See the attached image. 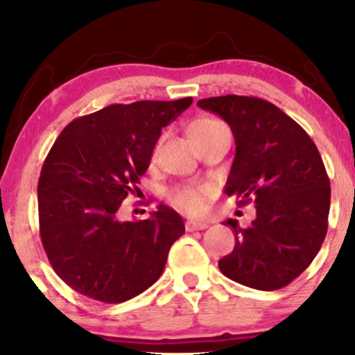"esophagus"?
Here are the masks:
<instances>
[{"mask_svg":"<svg viewBox=\"0 0 355 355\" xmlns=\"http://www.w3.org/2000/svg\"><path fill=\"white\" fill-rule=\"evenodd\" d=\"M185 227H187V230H189V232L205 230L207 227H209V223H207V222H198V220H187Z\"/></svg>","mask_w":355,"mask_h":355,"instance_id":"34e87169","label":"esophagus"}]
</instances>
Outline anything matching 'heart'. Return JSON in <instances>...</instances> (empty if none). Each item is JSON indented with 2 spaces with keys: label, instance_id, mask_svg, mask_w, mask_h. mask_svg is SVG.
Wrapping results in <instances>:
<instances>
[{
  "label": "heart",
  "instance_id": "obj_1",
  "mask_svg": "<svg viewBox=\"0 0 355 355\" xmlns=\"http://www.w3.org/2000/svg\"><path fill=\"white\" fill-rule=\"evenodd\" d=\"M217 125H220V121L214 120V118H197L189 125V137L191 138L197 133L207 132ZM211 193H214V190L209 185H185L173 190L172 202L182 210L190 211V214H203L209 207Z\"/></svg>",
  "mask_w": 355,
  "mask_h": 355
}]
</instances>
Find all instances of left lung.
Listing matches in <instances>:
<instances>
[{
    "instance_id": "1",
    "label": "left lung",
    "mask_w": 355,
    "mask_h": 355,
    "mask_svg": "<svg viewBox=\"0 0 355 355\" xmlns=\"http://www.w3.org/2000/svg\"><path fill=\"white\" fill-rule=\"evenodd\" d=\"M198 107L217 113L235 138V158L225 183L240 205L255 203L247 229L229 218L235 247L218 260L235 282L277 291L311 266L327 234L331 182L312 138L270 101L255 96H211Z\"/></svg>"
}]
</instances>
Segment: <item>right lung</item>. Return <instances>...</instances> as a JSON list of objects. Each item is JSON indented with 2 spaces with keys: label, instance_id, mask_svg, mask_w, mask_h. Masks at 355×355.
Instances as JSON below:
<instances>
[{
  "label": "right lung",
  "instance_id": "1",
  "mask_svg": "<svg viewBox=\"0 0 355 355\" xmlns=\"http://www.w3.org/2000/svg\"><path fill=\"white\" fill-rule=\"evenodd\" d=\"M191 101L110 105L75 118L53 144L38 182L40 237L53 270L78 294L120 304L164 272L185 234L180 215L160 205L150 218L123 222L118 209L135 193L162 128Z\"/></svg>",
  "mask_w": 355,
  "mask_h": 355
}]
</instances>
